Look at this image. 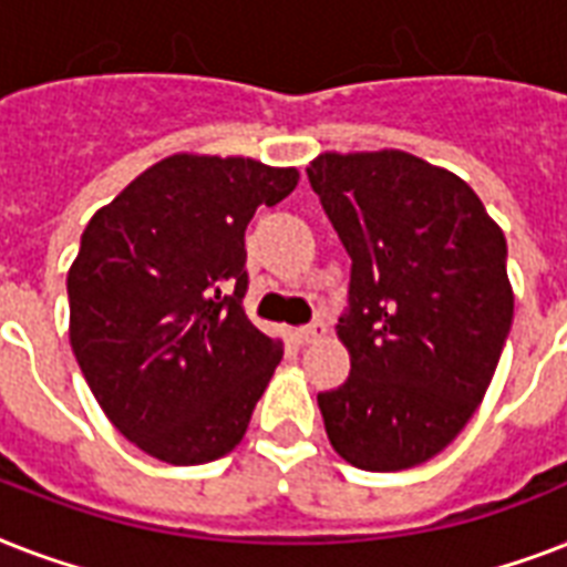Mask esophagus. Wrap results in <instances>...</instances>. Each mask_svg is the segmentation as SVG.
Returning a JSON list of instances; mask_svg holds the SVG:
<instances>
[{"mask_svg": "<svg viewBox=\"0 0 567 567\" xmlns=\"http://www.w3.org/2000/svg\"><path fill=\"white\" fill-rule=\"evenodd\" d=\"M327 336H329L327 323H320V320H315V323H309V327L297 329V341H300V344H315V341H323Z\"/></svg>", "mask_w": 567, "mask_h": 567, "instance_id": "34e87169", "label": "esophagus"}]
</instances>
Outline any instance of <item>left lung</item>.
Instances as JSON below:
<instances>
[{
  "instance_id": "1",
  "label": "left lung",
  "mask_w": 567,
  "mask_h": 567,
  "mask_svg": "<svg viewBox=\"0 0 567 567\" xmlns=\"http://www.w3.org/2000/svg\"><path fill=\"white\" fill-rule=\"evenodd\" d=\"M353 258L338 338L350 377L318 394L329 444L362 471L439 456L483 403L515 315L506 238L456 173L403 150L306 167Z\"/></svg>"
}]
</instances>
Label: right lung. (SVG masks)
<instances>
[{"mask_svg":"<svg viewBox=\"0 0 567 567\" xmlns=\"http://www.w3.org/2000/svg\"><path fill=\"white\" fill-rule=\"evenodd\" d=\"M297 167L167 155L93 214L66 274L70 347L102 412L167 465L238 447L282 338L244 311V231Z\"/></svg>","mask_w":567,"mask_h":567,"instance_id":"add662e5","label":"right lung"}]
</instances>
